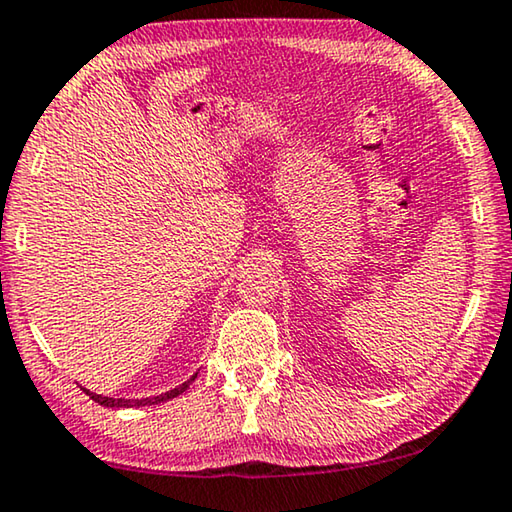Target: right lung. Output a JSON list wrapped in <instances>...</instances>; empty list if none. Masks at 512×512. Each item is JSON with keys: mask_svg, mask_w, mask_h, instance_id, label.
I'll return each instance as SVG.
<instances>
[{"mask_svg": "<svg viewBox=\"0 0 512 512\" xmlns=\"http://www.w3.org/2000/svg\"><path fill=\"white\" fill-rule=\"evenodd\" d=\"M195 377H197V372L190 379H186L183 381L181 386H177V388H172V391H167V393H160V395H151V398H142V400H126V398H105V395H96V393H91L89 388H82V391H85L91 400L94 402H98V404H103V407H114V409H128V407H149V404H160V402H167V400H172V398H177V395H181L183 391H186V388L193 384L195 381Z\"/></svg>", "mask_w": 512, "mask_h": 512, "instance_id": "1", "label": "right lung"}]
</instances>
